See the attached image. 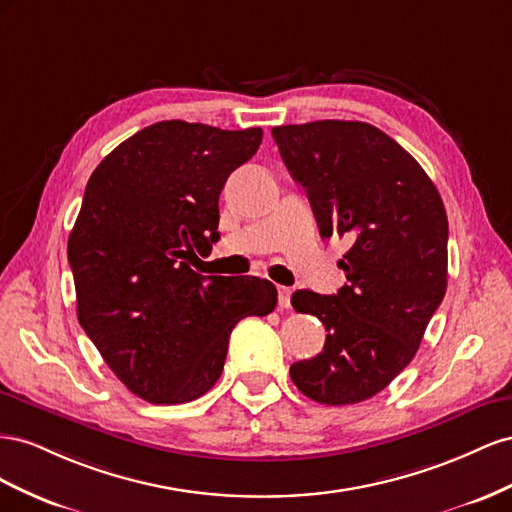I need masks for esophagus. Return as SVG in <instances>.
<instances>
[{
    "label": "esophagus",
    "mask_w": 512,
    "mask_h": 512,
    "mask_svg": "<svg viewBox=\"0 0 512 512\" xmlns=\"http://www.w3.org/2000/svg\"><path fill=\"white\" fill-rule=\"evenodd\" d=\"M276 291H279V304L283 306V309H289V306H291V289L285 287V285H279V287H276Z\"/></svg>",
    "instance_id": "esophagus-1"
}]
</instances>
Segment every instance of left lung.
Segmentation results:
<instances>
[{
	"label": "left lung",
	"mask_w": 512,
	"mask_h": 512,
	"mask_svg": "<svg viewBox=\"0 0 512 512\" xmlns=\"http://www.w3.org/2000/svg\"><path fill=\"white\" fill-rule=\"evenodd\" d=\"M291 178L306 188L321 238L349 242L347 285L298 289L291 304L328 330L324 349L294 362L291 382L324 405L382 392L418 352L448 279V218L414 156L367 122L274 126Z\"/></svg>",
	"instance_id": "left-lung-1"
}]
</instances>
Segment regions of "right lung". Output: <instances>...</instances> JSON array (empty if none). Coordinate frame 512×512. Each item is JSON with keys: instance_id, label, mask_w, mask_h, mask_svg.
Listing matches in <instances>:
<instances>
[{"instance_id": "obj_1", "label": "right lung", "mask_w": 512, "mask_h": 512, "mask_svg": "<svg viewBox=\"0 0 512 512\" xmlns=\"http://www.w3.org/2000/svg\"><path fill=\"white\" fill-rule=\"evenodd\" d=\"M264 130L156 122L94 169L68 238L77 317L109 369L156 405L199 399L223 373L229 334L276 306L257 276H206L218 195Z\"/></svg>"}]
</instances>
